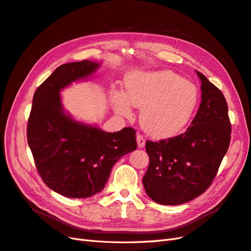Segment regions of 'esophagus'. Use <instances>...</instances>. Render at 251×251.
<instances>
[{
	"label": "esophagus",
	"mask_w": 251,
	"mask_h": 251,
	"mask_svg": "<svg viewBox=\"0 0 251 251\" xmlns=\"http://www.w3.org/2000/svg\"><path fill=\"white\" fill-rule=\"evenodd\" d=\"M136 140H137V144H138V148H143L144 144H146V140L142 137L141 135H137L136 136Z\"/></svg>",
	"instance_id": "esophagus-1"
}]
</instances>
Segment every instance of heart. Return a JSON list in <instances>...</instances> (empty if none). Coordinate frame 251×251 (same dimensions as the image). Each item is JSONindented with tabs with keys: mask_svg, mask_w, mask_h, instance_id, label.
Masks as SVG:
<instances>
[{
	"mask_svg": "<svg viewBox=\"0 0 251 251\" xmlns=\"http://www.w3.org/2000/svg\"><path fill=\"white\" fill-rule=\"evenodd\" d=\"M126 95L117 91L114 108L121 116L132 114L131 104L141 109L140 125L157 139L171 138L187 126L198 102V91L191 81L171 71L133 72L126 80Z\"/></svg>",
	"mask_w": 251,
	"mask_h": 251,
	"instance_id": "1",
	"label": "heart"
}]
</instances>
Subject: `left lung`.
I'll return each instance as SVG.
<instances>
[{
  "mask_svg": "<svg viewBox=\"0 0 251 251\" xmlns=\"http://www.w3.org/2000/svg\"><path fill=\"white\" fill-rule=\"evenodd\" d=\"M196 72L202 93L191 126L176 137L146 143L150 164L142 182L147 195L158 204H183L203 194L229 147L231 126L225 97Z\"/></svg>",
  "mask_w": 251,
  "mask_h": 251,
  "instance_id": "left-lung-1",
  "label": "left lung"
}]
</instances>
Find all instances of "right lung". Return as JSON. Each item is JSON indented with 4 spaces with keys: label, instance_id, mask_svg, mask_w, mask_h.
I'll return each instance as SVG.
<instances>
[{
    "label": "right lung",
    "instance_id": "add662e5",
    "mask_svg": "<svg viewBox=\"0 0 251 251\" xmlns=\"http://www.w3.org/2000/svg\"><path fill=\"white\" fill-rule=\"evenodd\" d=\"M93 60L56 68L36 89L27 126V139L36 169L49 188L67 198H88L101 192L119 159L137 149L135 130L102 131L68 113L60 91L86 80L100 69Z\"/></svg>",
    "mask_w": 251,
    "mask_h": 251
}]
</instances>
